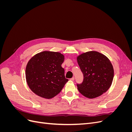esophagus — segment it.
I'll use <instances>...</instances> for the list:
<instances>
[{
	"instance_id": "esophagus-1",
	"label": "esophagus",
	"mask_w": 132,
	"mask_h": 132,
	"mask_svg": "<svg viewBox=\"0 0 132 132\" xmlns=\"http://www.w3.org/2000/svg\"><path fill=\"white\" fill-rule=\"evenodd\" d=\"M70 80L71 81H74V77L71 78H70Z\"/></svg>"
}]
</instances>
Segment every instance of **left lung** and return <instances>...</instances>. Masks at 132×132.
Instances as JSON below:
<instances>
[{
	"label": "left lung",
	"instance_id": "8db88e82",
	"mask_svg": "<svg viewBox=\"0 0 132 132\" xmlns=\"http://www.w3.org/2000/svg\"><path fill=\"white\" fill-rule=\"evenodd\" d=\"M83 74L81 83H77L79 91L84 96L93 98L106 92L114 76L112 65L105 55L95 51L82 53L77 58Z\"/></svg>",
	"mask_w": 132,
	"mask_h": 132
}]
</instances>
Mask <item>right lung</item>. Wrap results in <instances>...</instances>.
Segmentation results:
<instances>
[{"instance_id":"1","label":"right lung","mask_w":132,"mask_h":132,"mask_svg":"<svg viewBox=\"0 0 132 132\" xmlns=\"http://www.w3.org/2000/svg\"><path fill=\"white\" fill-rule=\"evenodd\" d=\"M64 59V55L59 52L45 51L30 60L26 68V79L35 94L49 99L61 91L68 81L61 66Z\"/></svg>"}]
</instances>
